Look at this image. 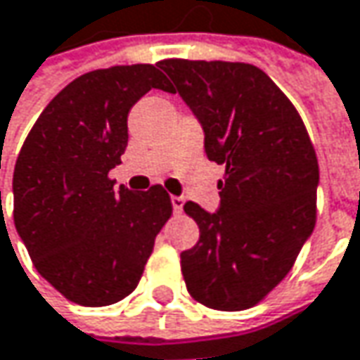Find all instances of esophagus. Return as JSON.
Wrapping results in <instances>:
<instances>
[{
  "label": "esophagus",
  "mask_w": 360,
  "mask_h": 360,
  "mask_svg": "<svg viewBox=\"0 0 360 360\" xmlns=\"http://www.w3.org/2000/svg\"><path fill=\"white\" fill-rule=\"evenodd\" d=\"M184 202H186V200H184L182 196H172V208H174V212H176V214H180V212H182Z\"/></svg>",
  "instance_id": "obj_1"
}]
</instances>
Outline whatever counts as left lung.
<instances>
[{"label": "left lung", "instance_id": "left-lung-1", "mask_svg": "<svg viewBox=\"0 0 360 360\" xmlns=\"http://www.w3.org/2000/svg\"><path fill=\"white\" fill-rule=\"evenodd\" d=\"M158 66L200 121L208 160L225 166L217 212L184 205L200 229L180 253L186 288L212 310L251 308L290 274L314 231V146L292 101L257 66L182 58Z\"/></svg>", "mask_w": 360, "mask_h": 360}]
</instances>
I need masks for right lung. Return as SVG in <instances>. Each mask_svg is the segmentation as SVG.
<instances>
[{
  "label": "right lung",
  "instance_id": "obj_1",
  "mask_svg": "<svg viewBox=\"0 0 360 360\" xmlns=\"http://www.w3.org/2000/svg\"><path fill=\"white\" fill-rule=\"evenodd\" d=\"M152 89L170 91L153 64L82 75L48 103L15 160V231L38 274L75 304L129 296L170 219L160 184L134 194L109 178L127 148L129 109Z\"/></svg>",
  "mask_w": 360,
  "mask_h": 360
}]
</instances>
